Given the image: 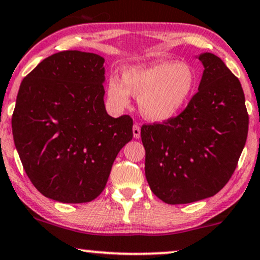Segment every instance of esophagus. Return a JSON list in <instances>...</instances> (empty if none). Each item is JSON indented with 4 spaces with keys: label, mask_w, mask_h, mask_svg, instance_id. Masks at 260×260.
<instances>
[{
    "label": "esophagus",
    "mask_w": 260,
    "mask_h": 260,
    "mask_svg": "<svg viewBox=\"0 0 260 260\" xmlns=\"http://www.w3.org/2000/svg\"><path fill=\"white\" fill-rule=\"evenodd\" d=\"M133 135H134V139H140L141 129H140V126L137 124H135L133 126Z\"/></svg>",
    "instance_id": "esophagus-1"
}]
</instances>
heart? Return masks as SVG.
I'll use <instances>...</instances> for the list:
<instances>
[{"label":"heart","mask_w":260,"mask_h":260,"mask_svg":"<svg viewBox=\"0 0 260 260\" xmlns=\"http://www.w3.org/2000/svg\"><path fill=\"white\" fill-rule=\"evenodd\" d=\"M195 70L185 62L160 61L125 67L121 79L111 76L107 99L115 110L129 107L130 95L139 99L141 114L150 121H166L184 108L197 88Z\"/></svg>","instance_id":"heart-1"}]
</instances>
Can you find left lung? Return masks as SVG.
Instances as JSON below:
<instances>
[{"mask_svg": "<svg viewBox=\"0 0 260 260\" xmlns=\"http://www.w3.org/2000/svg\"><path fill=\"white\" fill-rule=\"evenodd\" d=\"M204 66L187 108L162 124L143 125L145 171L150 190L166 204L213 197L235 171L248 133L241 83L218 56H197Z\"/></svg>", "mask_w": 260, "mask_h": 260, "instance_id": "1", "label": "left lung"}]
</instances>
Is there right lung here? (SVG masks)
<instances>
[{
	"label": "right lung",
	"mask_w": 260,
	"mask_h": 260,
	"mask_svg": "<svg viewBox=\"0 0 260 260\" xmlns=\"http://www.w3.org/2000/svg\"><path fill=\"white\" fill-rule=\"evenodd\" d=\"M105 59L66 50L22 79L12 117L14 145L41 194L82 204L101 194L119 150L133 140L129 115L105 107Z\"/></svg>",
	"instance_id": "1"
}]
</instances>
